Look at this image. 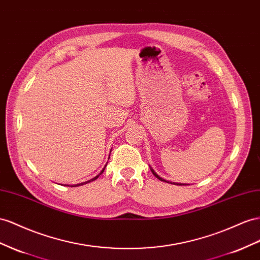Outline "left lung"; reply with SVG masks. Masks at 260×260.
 Instances as JSON below:
<instances>
[{
  "label": "left lung",
  "mask_w": 260,
  "mask_h": 260,
  "mask_svg": "<svg viewBox=\"0 0 260 260\" xmlns=\"http://www.w3.org/2000/svg\"><path fill=\"white\" fill-rule=\"evenodd\" d=\"M151 171H152V173H153V175H154V176H155L156 178H158L159 180H162V181H166V180H165V179H163L162 177H159V176H158V175H157V174H156L155 172H154L153 170H151ZM166 182H168V181H166ZM174 185H181V184H175V182H174Z\"/></svg>",
  "instance_id": "left-lung-1"
}]
</instances>
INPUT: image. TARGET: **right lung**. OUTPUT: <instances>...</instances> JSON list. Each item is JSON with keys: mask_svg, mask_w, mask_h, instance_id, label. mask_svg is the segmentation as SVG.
I'll return each mask as SVG.
<instances>
[{"mask_svg": "<svg viewBox=\"0 0 260 260\" xmlns=\"http://www.w3.org/2000/svg\"><path fill=\"white\" fill-rule=\"evenodd\" d=\"M104 171H105V167H104V170H103V171L101 172V174H103V172H104ZM101 174H100V175H101ZM100 175H98V176H100ZM98 176H96L95 178H93V179H90V180H88V181H86V182H89V181H92V180H95L96 178H98ZM83 184H85V182H83ZM83 184H78V185H75V186H80V185H83ZM71 187H74V186H71Z\"/></svg>", "mask_w": 260, "mask_h": 260, "instance_id": "add662e5", "label": "right lung"}]
</instances>
